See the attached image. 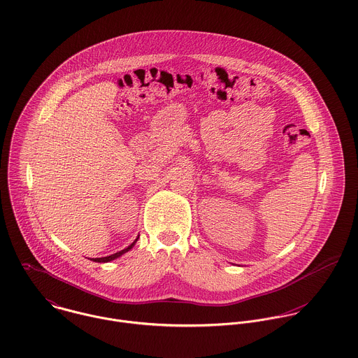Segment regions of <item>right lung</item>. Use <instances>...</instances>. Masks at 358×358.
<instances>
[{
	"mask_svg": "<svg viewBox=\"0 0 358 358\" xmlns=\"http://www.w3.org/2000/svg\"><path fill=\"white\" fill-rule=\"evenodd\" d=\"M138 241V238L128 247V248H125V250H122V251H120V252H115V254H113V255L110 256H104V257H95V259H91V260H94V262H98V263H104V262H110V260H114V259H117L118 256L124 255L125 252H128L134 245H135V243Z\"/></svg>",
	"mask_w": 358,
	"mask_h": 358,
	"instance_id": "1",
	"label": "right lung"
}]
</instances>
